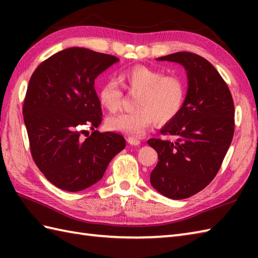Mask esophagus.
<instances>
[{
	"label": "esophagus",
	"mask_w": 258,
	"mask_h": 258,
	"mask_svg": "<svg viewBox=\"0 0 258 258\" xmlns=\"http://www.w3.org/2000/svg\"><path fill=\"white\" fill-rule=\"evenodd\" d=\"M132 141H133V139L132 140H131L130 139V141H128V142H131V144H132V143H133V142H132Z\"/></svg>",
	"instance_id": "esophagus-1"
}]
</instances>
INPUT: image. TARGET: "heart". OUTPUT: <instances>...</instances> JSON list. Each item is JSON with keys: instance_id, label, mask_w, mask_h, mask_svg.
Wrapping results in <instances>:
<instances>
[{"instance_id": "obj_1", "label": "heart", "mask_w": 258, "mask_h": 258, "mask_svg": "<svg viewBox=\"0 0 258 258\" xmlns=\"http://www.w3.org/2000/svg\"><path fill=\"white\" fill-rule=\"evenodd\" d=\"M141 98L143 100V103L146 106V108H149L151 112L160 113V115L164 118V120H167L169 117H171L175 111V100L172 103L167 104V106L164 107L161 112L158 111V108H160L163 104H165L167 102V95L163 90H155L150 93H146V94L142 95ZM144 164L147 166L152 165V163L149 161L144 162Z\"/></svg>"}]
</instances>
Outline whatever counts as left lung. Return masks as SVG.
<instances>
[{
  "label": "left lung",
  "mask_w": 258,
  "mask_h": 258,
  "mask_svg": "<svg viewBox=\"0 0 258 258\" xmlns=\"http://www.w3.org/2000/svg\"><path fill=\"white\" fill-rule=\"evenodd\" d=\"M118 59L84 47H70L42 62L32 74L23 116L33 160L56 187L79 191L100 180L124 150L123 136L100 132L101 102L95 79ZM91 123L90 131L76 126Z\"/></svg>",
  "instance_id": "1"
}]
</instances>
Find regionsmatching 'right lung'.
I'll use <instances>...</instances> for the list:
<instances>
[{"mask_svg":"<svg viewBox=\"0 0 258 258\" xmlns=\"http://www.w3.org/2000/svg\"><path fill=\"white\" fill-rule=\"evenodd\" d=\"M156 59L182 65L187 92L162 130L166 138L147 141L158 155L151 184L168 199L183 200L205 188L220 171L234 135V102L225 81L204 57L177 52Z\"/></svg>","mask_w":258,"mask_h":258,"instance_id":"obj_1","label":"right lung"}]
</instances>
